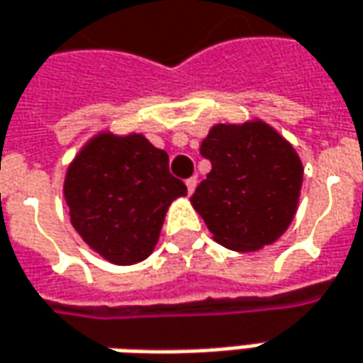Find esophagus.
I'll use <instances>...</instances> for the list:
<instances>
[{"mask_svg":"<svg viewBox=\"0 0 363 363\" xmlns=\"http://www.w3.org/2000/svg\"><path fill=\"white\" fill-rule=\"evenodd\" d=\"M196 179L194 177H191V179H186V191H189V194H192L194 192V189H196Z\"/></svg>","mask_w":363,"mask_h":363,"instance_id":"obj_1","label":"esophagus"}]
</instances>
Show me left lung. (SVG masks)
I'll list each match as a JSON object with an SVG mask.
<instances>
[{
  "label": "left lung",
  "instance_id": "8db88e82",
  "mask_svg": "<svg viewBox=\"0 0 363 363\" xmlns=\"http://www.w3.org/2000/svg\"><path fill=\"white\" fill-rule=\"evenodd\" d=\"M201 155L213 169L191 196L214 240L236 252L276 242L298 208L304 167L264 121L214 125Z\"/></svg>",
  "mask_w": 363,
  "mask_h": 363
}]
</instances>
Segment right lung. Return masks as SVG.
Returning a JSON list of instances; mask_svg holds the SVG:
<instances>
[{"instance_id":"right-lung-1","label":"right lung","mask_w":363,"mask_h":363,"mask_svg":"<svg viewBox=\"0 0 363 363\" xmlns=\"http://www.w3.org/2000/svg\"><path fill=\"white\" fill-rule=\"evenodd\" d=\"M63 194L89 248L129 266L155 250L164 214L186 186L169 171V155L143 135L99 133L69 164Z\"/></svg>"}]
</instances>
